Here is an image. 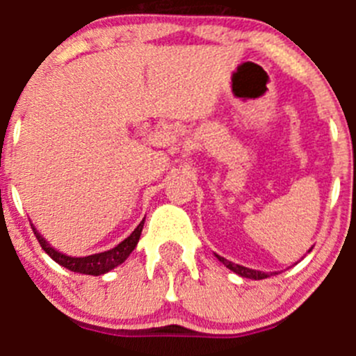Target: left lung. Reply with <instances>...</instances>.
<instances>
[{"label":"left lung","instance_id":"8db88e82","mask_svg":"<svg viewBox=\"0 0 356 356\" xmlns=\"http://www.w3.org/2000/svg\"><path fill=\"white\" fill-rule=\"evenodd\" d=\"M218 260L222 261V264L225 265L227 268H231L232 272H236L238 275H241V277H248V279H254V281H260V279H267L268 274H265V272H260V270H253V268H248V267H243V265H238V264H232V261L225 260L224 257H218ZM272 275V274H270Z\"/></svg>","mask_w":356,"mask_h":356}]
</instances>
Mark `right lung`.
<instances>
[{
	"label": "right lung",
	"mask_w": 356,
	"mask_h": 356,
	"mask_svg": "<svg viewBox=\"0 0 356 356\" xmlns=\"http://www.w3.org/2000/svg\"><path fill=\"white\" fill-rule=\"evenodd\" d=\"M143 224H145V220H143L141 224L134 229V232H132L127 239H124L120 245L111 248V250H108V251H103V253L89 254V257H81V258L68 257V254H63V253H60V251H56L55 248L49 246L48 241H46V239L42 238L38 231H35L34 225L31 224V227H32V231H34L35 238H38L39 245H41L42 250H44L46 253H48L49 257L56 261V264H60L62 267H65L72 272H79V274L102 275V274H105V272L111 270V268L117 267V265H120L122 261H125V258H127L129 254L134 251V248L139 241V236H141V232H143Z\"/></svg>",
	"instance_id": "obj_1"
}]
</instances>
